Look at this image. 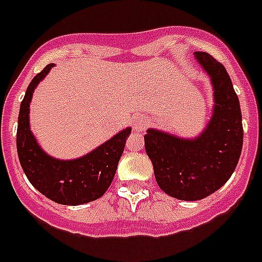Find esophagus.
<instances>
[{
	"instance_id": "1",
	"label": "esophagus",
	"mask_w": 262,
	"mask_h": 262,
	"mask_svg": "<svg viewBox=\"0 0 262 262\" xmlns=\"http://www.w3.org/2000/svg\"><path fill=\"white\" fill-rule=\"evenodd\" d=\"M133 126L134 129H136V131H143L147 127V119L141 117V115H136L133 119Z\"/></svg>"
}]
</instances>
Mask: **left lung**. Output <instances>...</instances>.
<instances>
[{"label":"left lung","instance_id":"8db88e82","mask_svg":"<svg viewBox=\"0 0 262 262\" xmlns=\"http://www.w3.org/2000/svg\"><path fill=\"white\" fill-rule=\"evenodd\" d=\"M195 57L214 90V109L208 126L195 139L177 138L153 128L144 135L160 188L184 201L201 200L224 186L243 147L241 105L226 69L205 52H196Z\"/></svg>","mask_w":262,"mask_h":262}]
</instances>
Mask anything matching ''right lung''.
Here are the masks:
<instances>
[{"label": "right lung", "instance_id": "1", "mask_svg": "<svg viewBox=\"0 0 262 262\" xmlns=\"http://www.w3.org/2000/svg\"><path fill=\"white\" fill-rule=\"evenodd\" d=\"M49 63L28 85L20 104L16 131V149L26 177L33 187L54 203L80 205L104 195L114 178L119 158L131 127L113 136L106 143L76 160L62 161L48 156L30 129V102L37 84L45 78Z\"/></svg>", "mask_w": 262, "mask_h": 262}]
</instances>
